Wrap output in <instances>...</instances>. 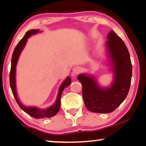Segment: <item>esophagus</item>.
<instances>
[{
	"mask_svg": "<svg viewBox=\"0 0 146 146\" xmlns=\"http://www.w3.org/2000/svg\"><path fill=\"white\" fill-rule=\"evenodd\" d=\"M81 70H82V69H81L80 67H78V66H77V67L73 68V73L72 74H73V75H78L79 73H80Z\"/></svg>",
	"mask_w": 146,
	"mask_h": 146,
	"instance_id": "esophagus-1",
	"label": "esophagus"
}]
</instances>
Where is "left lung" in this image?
Listing matches in <instances>:
<instances>
[{
	"label": "left lung",
	"mask_w": 146,
	"mask_h": 146,
	"mask_svg": "<svg viewBox=\"0 0 146 146\" xmlns=\"http://www.w3.org/2000/svg\"><path fill=\"white\" fill-rule=\"evenodd\" d=\"M107 38L106 46L114 74L111 85L100 87L93 76L86 74H80L77 77L82 86L86 107L94 113H109L115 110L126 98L131 81V62L125 43L113 30Z\"/></svg>",
	"instance_id": "8db88e82"
}]
</instances>
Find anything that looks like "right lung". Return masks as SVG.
Listing matches in <instances>:
<instances>
[{
	"label": "right lung",
	"instance_id": "1",
	"mask_svg": "<svg viewBox=\"0 0 146 146\" xmlns=\"http://www.w3.org/2000/svg\"><path fill=\"white\" fill-rule=\"evenodd\" d=\"M40 32L38 29H31L28 31H27L24 37L19 41V42L17 44L15 48L13 55L11 58V70L10 74H9V83H10V87L11 89L12 93L13 94V96L15 100L18 104L19 107L23 110L24 112H26L27 114L31 116L32 117L35 118H50L51 117L55 116L56 113L58 112L59 109L60 107V98L62 91L64 88H67L70 84L71 82V79L70 76H68L64 82L62 83L60 88H59L58 93L56 97L55 102L50 107L47 108L46 109H40L36 107H30V106H23L18 98L17 93L16 89V80H15V73H16V66L18 62L19 56L24 49V46H26V44L28 40V38L30 37L33 35L36 34Z\"/></svg>",
	"mask_w": 146,
	"mask_h": 146
}]
</instances>
